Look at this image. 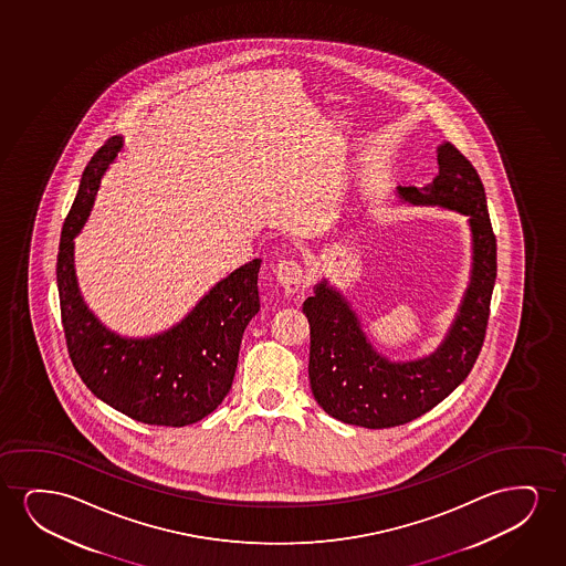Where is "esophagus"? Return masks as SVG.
<instances>
[{"label": "esophagus", "mask_w": 566, "mask_h": 566, "mask_svg": "<svg viewBox=\"0 0 566 566\" xmlns=\"http://www.w3.org/2000/svg\"><path fill=\"white\" fill-rule=\"evenodd\" d=\"M276 279H279L282 287L286 290V294H297L303 284L302 264L292 261V259L280 261L279 266H276Z\"/></svg>", "instance_id": "esophagus-1"}]
</instances>
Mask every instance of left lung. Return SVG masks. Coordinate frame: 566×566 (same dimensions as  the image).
I'll list each match as a JSON object with an SVG mask.
<instances>
[{
	"label": "left lung",
	"mask_w": 566,
	"mask_h": 566,
	"mask_svg": "<svg viewBox=\"0 0 566 566\" xmlns=\"http://www.w3.org/2000/svg\"><path fill=\"white\" fill-rule=\"evenodd\" d=\"M433 184L398 187L402 201L439 205L468 217L472 276L441 346L411 361H390L373 348L348 300L323 280L303 302L310 321V382L318 406L349 426H403L442 402L472 371L488 331L496 279V240L478 171L454 145L437 148Z\"/></svg>",
	"instance_id": "8db88e82"
}]
</instances>
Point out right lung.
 I'll list each match as a JSON object with an SVG mask.
<instances>
[{
  "label": "right lung",
  "mask_w": 566,
  "mask_h": 566,
  "mask_svg": "<svg viewBox=\"0 0 566 566\" xmlns=\"http://www.w3.org/2000/svg\"><path fill=\"white\" fill-rule=\"evenodd\" d=\"M124 148L116 135L86 164L65 218L57 253V292L71 361L102 402L148 426L184 427L217 410L232 388L241 336L255 317L261 259L220 280L178 325L148 338H125L86 307L75 274V243L104 171Z\"/></svg>",
  "instance_id": "obj_1"
}]
</instances>
